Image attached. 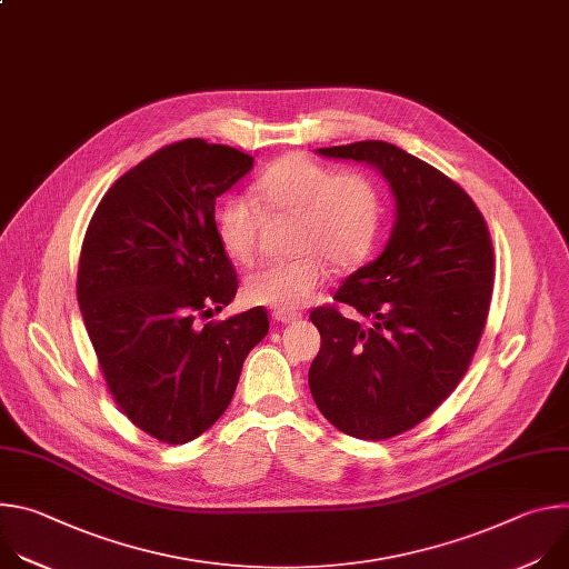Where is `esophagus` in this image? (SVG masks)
I'll use <instances>...</instances> for the list:
<instances>
[{
	"label": "esophagus",
	"mask_w": 569,
	"mask_h": 569,
	"mask_svg": "<svg viewBox=\"0 0 569 569\" xmlns=\"http://www.w3.org/2000/svg\"><path fill=\"white\" fill-rule=\"evenodd\" d=\"M272 317H274L277 321H281V323H290V321L299 319V317H301V312H295V310H274V312H272Z\"/></svg>",
	"instance_id": "obj_1"
}]
</instances>
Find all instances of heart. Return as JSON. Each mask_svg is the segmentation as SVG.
Instances as JSON below:
<instances>
[{"label": "heart", "mask_w": 569, "mask_h": 569, "mask_svg": "<svg viewBox=\"0 0 569 569\" xmlns=\"http://www.w3.org/2000/svg\"><path fill=\"white\" fill-rule=\"evenodd\" d=\"M257 202L274 218L299 222L292 252L299 257L254 272L246 283L250 303L297 310L340 270L369 259L380 236L385 204L376 180L365 171H338L308 154H288L254 182ZM261 211L242 196L222 202L216 229L224 252L242 266L254 263L261 240Z\"/></svg>", "instance_id": "b5f03b06"}]
</instances>
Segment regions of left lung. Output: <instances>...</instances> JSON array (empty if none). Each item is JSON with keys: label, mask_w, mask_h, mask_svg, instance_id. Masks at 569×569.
Returning <instances> with one entry per match:
<instances>
[{"label": "left lung", "mask_w": 569, "mask_h": 569, "mask_svg": "<svg viewBox=\"0 0 569 569\" xmlns=\"http://www.w3.org/2000/svg\"><path fill=\"white\" fill-rule=\"evenodd\" d=\"M317 152L369 161L396 198L385 252L310 312L315 405L340 432L382 441L426 421L466 376L491 308L493 242L472 198L402 148L367 139Z\"/></svg>", "instance_id": "1"}]
</instances>
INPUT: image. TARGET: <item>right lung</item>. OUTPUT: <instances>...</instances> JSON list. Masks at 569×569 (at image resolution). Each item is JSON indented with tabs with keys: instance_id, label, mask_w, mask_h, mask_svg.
Instances as JSON below:
<instances>
[{
	"instance_id": "1",
	"label": "right lung",
	"mask_w": 569,
	"mask_h": 569,
	"mask_svg": "<svg viewBox=\"0 0 569 569\" xmlns=\"http://www.w3.org/2000/svg\"><path fill=\"white\" fill-rule=\"evenodd\" d=\"M252 161L204 139L159 148L108 189L80 248L76 297L101 376L121 415L161 443L222 417L270 329L263 306L201 323L238 290L216 198Z\"/></svg>"
}]
</instances>
